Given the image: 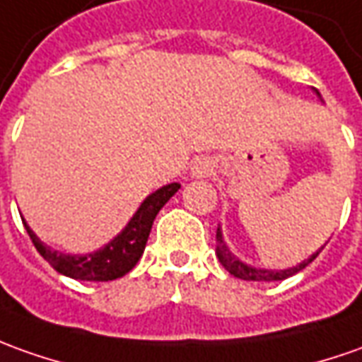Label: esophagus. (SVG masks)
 <instances>
[{
  "label": "esophagus",
  "instance_id": "1",
  "mask_svg": "<svg viewBox=\"0 0 362 362\" xmlns=\"http://www.w3.org/2000/svg\"><path fill=\"white\" fill-rule=\"evenodd\" d=\"M214 172V162L210 158H198L192 166V176L196 178H204V176H210Z\"/></svg>",
  "mask_w": 362,
  "mask_h": 362
}]
</instances>
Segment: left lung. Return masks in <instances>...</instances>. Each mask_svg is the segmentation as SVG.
Here are the masks:
<instances>
[{"instance_id":"8db88e82","label":"left lung","mask_w":362,"mask_h":362,"mask_svg":"<svg viewBox=\"0 0 362 362\" xmlns=\"http://www.w3.org/2000/svg\"><path fill=\"white\" fill-rule=\"evenodd\" d=\"M317 95H319V93H317ZM321 250H323V247H321ZM321 250H319V252H321ZM319 252H315L313 255H309L305 262H301L299 265H295V267H289V269H264V267H253V265L242 262L240 257H235V255L230 252V247L226 245V242H223L222 230L218 228V232H216V255H218L220 264H222L233 277H240V279H245V281H281V279H287V277H291V275H295L297 272L305 269V267L311 264L317 255H319Z\"/></svg>"}]
</instances>
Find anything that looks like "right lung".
<instances>
[{
    "instance_id": "right-lung-1",
    "label": "right lung",
    "mask_w": 362,
    "mask_h": 362,
    "mask_svg": "<svg viewBox=\"0 0 362 362\" xmlns=\"http://www.w3.org/2000/svg\"><path fill=\"white\" fill-rule=\"evenodd\" d=\"M178 188H180V184L172 182L168 186H162L156 192H152L148 198L140 204V208L130 218L127 228L115 240H110L105 247L87 253V255H71V253L57 252V250L49 247L37 238L33 230L27 226L25 220L23 218L21 220H23V226H25L33 245L37 247V252L41 253L43 259L53 265L59 274L73 277V279H81V281H112L117 277L129 274L130 269L139 264L140 255L148 242L156 214L160 212L162 206L178 192Z\"/></svg>"
}]
</instances>
